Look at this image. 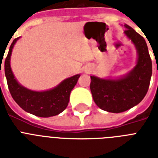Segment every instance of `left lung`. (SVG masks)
I'll return each instance as SVG.
<instances>
[{"instance_id": "left-lung-1", "label": "left lung", "mask_w": 158, "mask_h": 158, "mask_svg": "<svg viewBox=\"0 0 158 158\" xmlns=\"http://www.w3.org/2000/svg\"><path fill=\"white\" fill-rule=\"evenodd\" d=\"M124 27L126 28L125 35L137 51L135 66L129 73L115 79L90 76L94 102L108 112H123L138 105L147 94L152 76V60L144 38L130 26L124 24Z\"/></svg>"}]
</instances>
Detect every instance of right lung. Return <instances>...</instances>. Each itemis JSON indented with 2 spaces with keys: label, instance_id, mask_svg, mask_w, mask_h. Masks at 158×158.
I'll list each match as a JSON object with an SVG mask.
<instances>
[{
  "label": "right lung",
  "instance_id": "add662e5",
  "mask_svg": "<svg viewBox=\"0 0 158 158\" xmlns=\"http://www.w3.org/2000/svg\"><path fill=\"white\" fill-rule=\"evenodd\" d=\"M19 39L15 38L11 43L5 60V74L11 96L23 110L37 116L50 117L61 113L68 106L70 92L76 85L80 74L67 78L55 88L46 91H33L23 87L17 81L10 67L12 50Z\"/></svg>",
  "mask_w": 158,
  "mask_h": 158
}]
</instances>
